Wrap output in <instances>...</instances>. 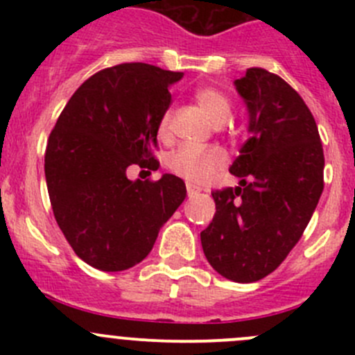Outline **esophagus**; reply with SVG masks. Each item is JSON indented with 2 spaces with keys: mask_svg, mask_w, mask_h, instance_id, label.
Returning a JSON list of instances; mask_svg holds the SVG:
<instances>
[{
  "mask_svg": "<svg viewBox=\"0 0 355 355\" xmlns=\"http://www.w3.org/2000/svg\"><path fill=\"white\" fill-rule=\"evenodd\" d=\"M199 192H200L199 187H196V185H192V184H187V194H189V198H194V196H198Z\"/></svg>",
  "mask_w": 355,
  "mask_h": 355,
  "instance_id": "1",
  "label": "esophagus"
}]
</instances>
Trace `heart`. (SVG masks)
<instances>
[{
	"label": "heart",
	"instance_id": "b5f03b06",
	"mask_svg": "<svg viewBox=\"0 0 355 355\" xmlns=\"http://www.w3.org/2000/svg\"><path fill=\"white\" fill-rule=\"evenodd\" d=\"M196 103L216 125L223 123L232 111V103L227 96L214 87H200L194 94ZM159 137L170 134V113H164L159 121ZM171 171L180 175L189 184H204L209 180L218 170L227 164V155L221 148H194V146H182L171 153L168 159Z\"/></svg>",
	"mask_w": 355,
	"mask_h": 355
}]
</instances>
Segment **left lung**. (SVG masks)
Returning <instances> with one entry per match:
<instances>
[{
    "label": "left lung",
    "instance_id": "8db88e82",
    "mask_svg": "<svg viewBox=\"0 0 355 355\" xmlns=\"http://www.w3.org/2000/svg\"><path fill=\"white\" fill-rule=\"evenodd\" d=\"M235 87L250 132L230 166L241 184L211 192L216 213L200 244L221 277L252 284L302 237L324 187V155L313 113L284 78L249 68Z\"/></svg>",
    "mask_w": 355,
    "mask_h": 355
}]
</instances>
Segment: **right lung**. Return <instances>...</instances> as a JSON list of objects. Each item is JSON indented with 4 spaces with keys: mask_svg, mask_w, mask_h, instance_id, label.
Returning <instances> with one entry per match:
<instances>
[{
    "mask_svg": "<svg viewBox=\"0 0 355 355\" xmlns=\"http://www.w3.org/2000/svg\"><path fill=\"white\" fill-rule=\"evenodd\" d=\"M184 77L148 63H121L89 77L48 139L44 173L60 230L78 257L101 271L141 263L184 202L182 178L128 180L127 168L157 170V128Z\"/></svg>",
    "mask_w": 355,
    "mask_h": 355,
    "instance_id": "1",
    "label": "right lung"
}]
</instances>
